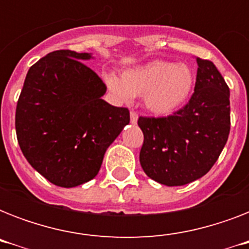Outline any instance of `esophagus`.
<instances>
[{
    "label": "esophagus",
    "instance_id": "1",
    "mask_svg": "<svg viewBox=\"0 0 249 249\" xmlns=\"http://www.w3.org/2000/svg\"><path fill=\"white\" fill-rule=\"evenodd\" d=\"M137 121H138V113L136 111H130V123L137 124Z\"/></svg>",
    "mask_w": 249,
    "mask_h": 249
}]
</instances>
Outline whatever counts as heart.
<instances>
[{"label":"heart","mask_w":249,"mask_h":249,"mask_svg":"<svg viewBox=\"0 0 249 249\" xmlns=\"http://www.w3.org/2000/svg\"><path fill=\"white\" fill-rule=\"evenodd\" d=\"M106 84L113 95L123 102L144 95V105L155 115H169L181 107L194 86V75L186 64L152 60L123 72L121 80L106 76Z\"/></svg>","instance_id":"obj_1"}]
</instances>
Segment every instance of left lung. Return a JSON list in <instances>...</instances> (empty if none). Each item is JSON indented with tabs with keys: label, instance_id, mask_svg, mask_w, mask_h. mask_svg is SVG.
<instances>
[{
	"label": "left lung",
	"instance_id": "8db88e82",
	"mask_svg": "<svg viewBox=\"0 0 249 249\" xmlns=\"http://www.w3.org/2000/svg\"><path fill=\"white\" fill-rule=\"evenodd\" d=\"M195 89L182 108L138 119L143 132L141 165L154 181L182 186L211 170L230 133V90L216 66L196 58Z\"/></svg>",
	"mask_w": 249,
	"mask_h": 249
}]
</instances>
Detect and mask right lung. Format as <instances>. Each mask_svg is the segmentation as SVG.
I'll return each instance as SVG.
<instances>
[{
  "instance_id": "add662e5",
  "label": "right lung",
  "mask_w": 249,
  "mask_h": 249,
  "mask_svg": "<svg viewBox=\"0 0 249 249\" xmlns=\"http://www.w3.org/2000/svg\"><path fill=\"white\" fill-rule=\"evenodd\" d=\"M89 53L56 50L29 68L15 112L20 150L48 181L75 187L93 179L108 146L129 124L125 107L102 99L107 86L84 63Z\"/></svg>"
}]
</instances>
